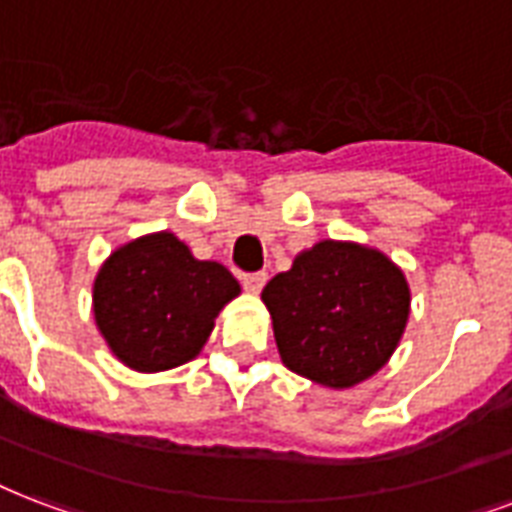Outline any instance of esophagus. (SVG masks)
Here are the masks:
<instances>
[{"instance_id":"obj_1","label":"esophagus","mask_w":512,"mask_h":512,"mask_svg":"<svg viewBox=\"0 0 512 512\" xmlns=\"http://www.w3.org/2000/svg\"><path fill=\"white\" fill-rule=\"evenodd\" d=\"M264 283H267V272H245V275H242V286L248 288V291H253V294H259L261 288H264Z\"/></svg>"}]
</instances>
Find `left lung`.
Here are the masks:
<instances>
[{"label":"left lung","instance_id":"1","mask_svg":"<svg viewBox=\"0 0 512 512\" xmlns=\"http://www.w3.org/2000/svg\"><path fill=\"white\" fill-rule=\"evenodd\" d=\"M288 370L329 388L370 378L405 332L410 288L397 264L356 242L324 240L264 286Z\"/></svg>","mask_w":512,"mask_h":512}]
</instances>
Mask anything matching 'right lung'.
I'll use <instances>...</instances> for the list:
<instances>
[{
    "label": "right lung",
    "mask_w": 512,
    "mask_h": 512,
    "mask_svg": "<svg viewBox=\"0 0 512 512\" xmlns=\"http://www.w3.org/2000/svg\"><path fill=\"white\" fill-rule=\"evenodd\" d=\"M240 294L218 261H199L175 234L129 242L94 283V318L110 351L137 372L172 370L194 359L215 315Z\"/></svg>",
    "instance_id": "add662e5"
}]
</instances>
